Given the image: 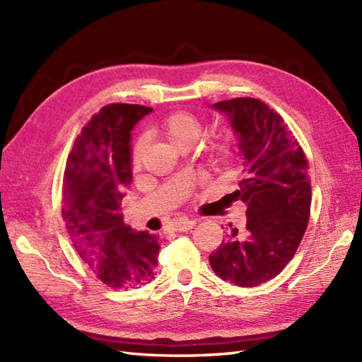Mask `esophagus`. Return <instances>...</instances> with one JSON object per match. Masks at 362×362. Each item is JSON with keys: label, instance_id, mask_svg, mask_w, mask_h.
Wrapping results in <instances>:
<instances>
[{"label": "esophagus", "instance_id": "34e87169", "mask_svg": "<svg viewBox=\"0 0 362 362\" xmlns=\"http://www.w3.org/2000/svg\"><path fill=\"white\" fill-rule=\"evenodd\" d=\"M196 226V221L193 219H179L174 222V230L175 232H188L189 228H193Z\"/></svg>", "mask_w": 362, "mask_h": 362}]
</instances>
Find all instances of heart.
Listing matches in <instances>:
<instances>
[{"label": "heart", "mask_w": 362, "mask_h": 362, "mask_svg": "<svg viewBox=\"0 0 362 362\" xmlns=\"http://www.w3.org/2000/svg\"><path fill=\"white\" fill-rule=\"evenodd\" d=\"M158 130L175 149H182L185 146H193L196 143L199 135L202 132V121L194 113L187 110H177L166 115L160 121ZM146 143L148 141H146L144 136H138L132 146L130 158H132V165L135 168L141 165ZM210 153L213 158H219L222 156V148L219 144H213L210 148Z\"/></svg>", "instance_id": "1"}]
</instances>
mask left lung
<instances>
[{"mask_svg": "<svg viewBox=\"0 0 362 362\" xmlns=\"http://www.w3.org/2000/svg\"><path fill=\"white\" fill-rule=\"evenodd\" d=\"M236 132L244 156L240 189L247 205L245 228L230 230L210 255L219 279L241 288L258 286L279 275L306 232L311 211L308 158L286 122L255 98L214 104Z\"/></svg>", "mask_w": 362, "mask_h": 362, "instance_id": "left-lung-1", "label": "left lung"}]
</instances>
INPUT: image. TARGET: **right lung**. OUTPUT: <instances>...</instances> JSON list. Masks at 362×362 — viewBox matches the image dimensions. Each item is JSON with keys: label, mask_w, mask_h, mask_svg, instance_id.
I'll return each mask as SVG.
<instances>
[{"label": "right lung", "mask_w": 362, "mask_h": 362, "mask_svg": "<svg viewBox=\"0 0 362 362\" xmlns=\"http://www.w3.org/2000/svg\"><path fill=\"white\" fill-rule=\"evenodd\" d=\"M151 107L104 105L82 127L68 156L62 218L79 257L112 289L140 288L156 279L158 238L122 222L121 201L132 182L130 130Z\"/></svg>", "instance_id": "1"}]
</instances>
